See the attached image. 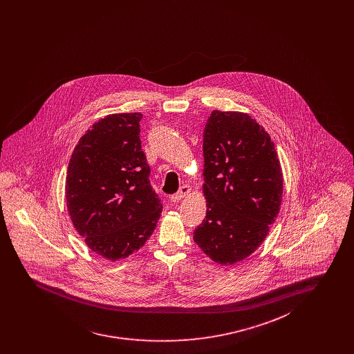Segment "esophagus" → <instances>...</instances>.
<instances>
[{"label":"esophagus","instance_id":"34e87169","mask_svg":"<svg viewBox=\"0 0 354 354\" xmlns=\"http://www.w3.org/2000/svg\"><path fill=\"white\" fill-rule=\"evenodd\" d=\"M189 192H191V187H189V185H183L178 192L175 193V194H172L171 197H170V200H171V203H178V201H180V200L184 198Z\"/></svg>","mask_w":354,"mask_h":354}]
</instances>
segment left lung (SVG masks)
<instances>
[{"label": "left lung", "instance_id": "obj_1", "mask_svg": "<svg viewBox=\"0 0 354 354\" xmlns=\"http://www.w3.org/2000/svg\"><path fill=\"white\" fill-rule=\"evenodd\" d=\"M206 216L193 240L232 265L257 249L277 219L283 175L268 132L248 114L214 110L204 131Z\"/></svg>", "mask_w": 354, "mask_h": 354}]
</instances>
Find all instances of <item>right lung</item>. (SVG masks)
I'll list each match as a JSON object with an SVG mask.
<instances>
[{"label": "right lung", "mask_w": 354, "mask_h": 354, "mask_svg": "<svg viewBox=\"0 0 354 354\" xmlns=\"http://www.w3.org/2000/svg\"><path fill=\"white\" fill-rule=\"evenodd\" d=\"M140 113L100 119L79 140L66 178L73 225L102 257H129L149 239L162 213L140 141Z\"/></svg>", "instance_id": "add662e5"}]
</instances>
